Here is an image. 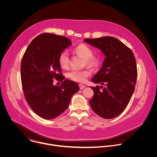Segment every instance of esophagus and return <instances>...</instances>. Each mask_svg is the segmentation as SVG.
<instances>
[{"mask_svg": "<svg viewBox=\"0 0 157 157\" xmlns=\"http://www.w3.org/2000/svg\"><path fill=\"white\" fill-rule=\"evenodd\" d=\"M79 86L80 89H84V88L86 87L84 85H83V84H79Z\"/></svg>", "mask_w": 157, "mask_h": 157, "instance_id": "34e87169", "label": "esophagus"}]
</instances>
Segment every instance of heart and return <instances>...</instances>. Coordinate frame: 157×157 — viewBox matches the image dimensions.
Masks as SVG:
<instances>
[{
	"label": "heart",
	"instance_id": "b5f03b06",
	"mask_svg": "<svg viewBox=\"0 0 157 157\" xmlns=\"http://www.w3.org/2000/svg\"><path fill=\"white\" fill-rule=\"evenodd\" d=\"M73 52L84 59V65H86L89 68L94 69L98 68L99 65V58L93 55V50L87 44L84 43L79 44L74 48ZM58 63L62 69L66 70L68 68L70 65V56L68 52L64 51L60 53L58 57ZM91 74V72L89 69L81 71L73 70L67 73V76L72 81L78 82H84Z\"/></svg>",
	"mask_w": 157,
	"mask_h": 157
}]
</instances>
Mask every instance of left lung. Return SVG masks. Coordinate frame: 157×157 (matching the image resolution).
I'll list each match as a JSON object with an SVG mask.
<instances>
[{"instance_id": "left-lung-1", "label": "left lung", "mask_w": 157, "mask_h": 157, "mask_svg": "<svg viewBox=\"0 0 157 157\" xmlns=\"http://www.w3.org/2000/svg\"><path fill=\"white\" fill-rule=\"evenodd\" d=\"M84 40L101 50L105 56L101 69L91 79L105 87L100 91L103 86L91 87L94 96L89 104L100 117L114 118L126 108L135 90L137 78L135 56L125 44L114 37Z\"/></svg>"}]
</instances>
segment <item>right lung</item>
Wrapping results in <instances>:
<instances>
[{"label": "right lung", "mask_w": 157, "mask_h": 157, "mask_svg": "<svg viewBox=\"0 0 157 157\" xmlns=\"http://www.w3.org/2000/svg\"><path fill=\"white\" fill-rule=\"evenodd\" d=\"M71 44L64 36L44 33L35 37L27 48L21 63V81L25 98L35 113L44 119L55 118L64 112L79 87L65 79L58 57ZM56 79L63 82L53 85Z\"/></svg>", "instance_id": "right-lung-1"}]
</instances>
